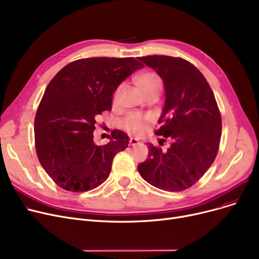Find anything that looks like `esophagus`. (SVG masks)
Segmentation results:
<instances>
[{
    "instance_id": "obj_1",
    "label": "esophagus",
    "mask_w": 259,
    "mask_h": 259,
    "mask_svg": "<svg viewBox=\"0 0 259 259\" xmlns=\"http://www.w3.org/2000/svg\"><path fill=\"white\" fill-rule=\"evenodd\" d=\"M139 144H140V142H139L137 139L131 138V139L129 140V145L132 146V147H134V146H138Z\"/></svg>"
}]
</instances>
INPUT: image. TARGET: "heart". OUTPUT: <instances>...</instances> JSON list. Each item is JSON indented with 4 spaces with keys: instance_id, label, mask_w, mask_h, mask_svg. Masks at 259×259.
Masks as SVG:
<instances>
[{
    "instance_id": "1",
    "label": "heart",
    "mask_w": 259,
    "mask_h": 259,
    "mask_svg": "<svg viewBox=\"0 0 259 259\" xmlns=\"http://www.w3.org/2000/svg\"><path fill=\"white\" fill-rule=\"evenodd\" d=\"M134 81H136L137 85L145 95L152 91H161L162 79L161 77L154 72L141 73L138 76H136ZM120 92L121 87L116 88L113 96H112V102H113V104L117 103ZM151 121L152 118L150 115H144L141 113H137V112H133V113L128 114L122 119L121 127L130 133L137 134V136H142L145 130L150 125Z\"/></svg>"
}]
</instances>
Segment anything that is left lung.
Listing matches in <instances>:
<instances>
[{
	"label": "left lung",
	"mask_w": 259,
	"mask_h": 259,
	"mask_svg": "<svg viewBox=\"0 0 259 259\" xmlns=\"http://www.w3.org/2000/svg\"><path fill=\"white\" fill-rule=\"evenodd\" d=\"M138 59L163 79L166 99L155 134L170 141L166 151L147 144L148 159L138 169L152 186L181 192L198 182L217 156L222 126L216 98L205 77L183 58L153 55Z\"/></svg>",
	"instance_id": "1"
}]
</instances>
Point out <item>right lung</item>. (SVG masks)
Wrapping results in <instances>:
<instances>
[{
	"label": "right lung",
	"instance_id": "add662e5",
	"mask_svg": "<svg viewBox=\"0 0 259 259\" xmlns=\"http://www.w3.org/2000/svg\"><path fill=\"white\" fill-rule=\"evenodd\" d=\"M143 66L133 57L83 58L66 64L50 81L35 117V146L43 169L59 187L82 193L106 181L129 137L113 130L108 144L97 146L96 120L111 110L119 83Z\"/></svg>",
	"mask_w": 259,
	"mask_h": 259
}]
</instances>
